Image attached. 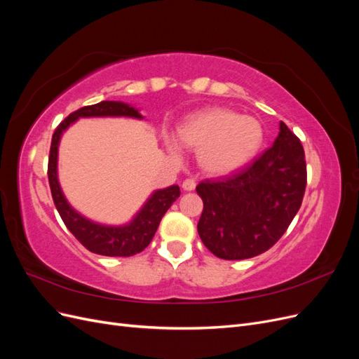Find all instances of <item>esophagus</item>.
I'll return each instance as SVG.
<instances>
[{
	"label": "esophagus",
	"instance_id": "obj_1",
	"mask_svg": "<svg viewBox=\"0 0 359 359\" xmlns=\"http://www.w3.org/2000/svg\"><path fill=\"white\" fill-rule=\"evenodd\" d=\"M194 187H196V180H194V178H186L182 181V189L184 190L191 191V190H194Z\"/></svg>",
	"mask_w": 359,
	"mask_h": 359
}]
</instances>
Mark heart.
I'll return each mask as SVG.
<instances>
[{"instance_id":"1","label":"heart","mask_w":359,"mask_h":359,"mask_svg":"<svg viewBox=\"0 0 359 359\" xmlns=\"http://www.w3.org/2000/svg\"><path fill=\"white\" fill-rule=\"evenodd\" d=\"M264 142V128L253 116H240L229 109H206L189 116L178 128V137L168 135L170 154L180 157L182 145L199 149L205 170L224 175L243 168Z\"/></svg>"}]
</instances>
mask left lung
Returning <instances> with one entry per match:
<instances>
[{
    "instance_id": "left-lung-1",
    "label": "left lung",
    "mask_w": 359,
    "mask_h": 359,
    "mask_svg": "<svg viewBox=\"0 0 359 359\" xmlns=\"http://www.w3.org/2000/svg\"><path fill=\"white\" fill-rule=\"evenodd\" d=\"M307 165L301 140L281 121L274 145L229 175L205 180L198 232L212 255L255 257L273 247L301 208Z\"/></svg>"
}]
</instances>
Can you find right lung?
<instances>
[{"label": "right lung", "mask_w": 359, "mask_h": 359, "mask_svg": "<svg viewBox=\"0 0 359 359\" xmlns=\"http://www.w3.org/2000/svg\"><path fill=\"white\" fill-rule=\"evenodd\" d=\"M85 116H130L139 119L144 118L137 109L127 103L100 102L97 104L83 106L64 119L52 135L48 161V178L53 203H55L64 224L67 226V229L86 250L102 256H133L142 252L144 248L148 247L151 240H153L161 217L170 208V205L180 198V187L170 186L168 189L154 191L153 196L144 205V208L126 226H103L85 219L79 212H76L61 191L57 175V160L58 145L62 132L72 123H74L76 119Z\"/></svg>", "instance_id": "add662e5"}]
</instances>
